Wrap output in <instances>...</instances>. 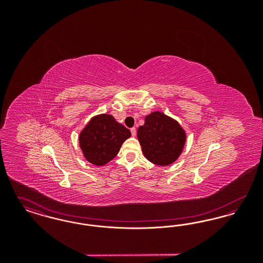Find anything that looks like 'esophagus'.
Returning <instances> with one entry per match:
<instances>
[{
    "label": "esophagus",
    "instance_id": "1",
    "mask_svg": "<svg viewBox=\"0 0 263 263\" xmlns=\"http://www.w3.org/2000/svg\"><path fill=\"white\" fill-rule=\"evenodd\" d=\"M130 131H131L132 136H136V128H135V127H132V128L130 129Z\"/></svg>",
    "mask_w": 263,
    "mask_h": 263
}]
</instances>
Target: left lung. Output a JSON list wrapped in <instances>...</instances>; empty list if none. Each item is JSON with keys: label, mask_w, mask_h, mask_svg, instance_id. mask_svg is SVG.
I'll use <instances>...</instances> for the list:
<instances>
[{"label": "left lung", "mask_w": 263, "mask_h": 263, "mask_svg": "<svg viewBox=\"0 0 263 263\" xmlns=\"http://www.w3.org/2000/svg\"><path fill=\"white\" fill-rule=\"evenodd\" d=\"M137 136L146 159L163 166L177 160L186 140L179 123L160 111L146 116L145 124L138 128Z\"/></svg>", "instance_id": "8db88e82"}]
</instances>
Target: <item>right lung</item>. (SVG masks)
I'll return each mask as SVG.
<instances>
[{"instance_id":"1","label":"right lung","mask_w":263,"mask_h":263,"mask_svg":"<svg viewBox=\"0 0 263 263\" xmlns=\"http://www.w3.org/2000/svg\"><path fill=\"white\" fill-rule=\"evenodd\" d=\"M131 132L118 123L112 115L100 114L90 119L79 136L80 147L86 160L104 165L116 157Z\"/></svg>"}]
</instances>
